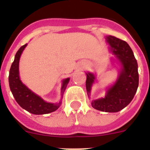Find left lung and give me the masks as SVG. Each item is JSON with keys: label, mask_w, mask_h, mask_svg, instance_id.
Masks as SVG:
<instances>
[{"label": "left lung", "mask_w": 150, "mask_h": 150, "mask_svg": "<svg viewBox=\"0 0 150 150\" xmlns=\"http://www.w3.org/2000/svg\"><path fill=\"white\" fill-rule=\"evenodd\" d=\"M107 42L110 46V51L115 55L121 64V70L116 83L110 87L104 98L91 101V106L98 110L116 112L128 106L137 92L139 84L138 66L133 51L124 40L107 36ZM95 76L91 73H86L87 94L90 95Z\"/></svg>", "instance_id": "1"}]
</instances>
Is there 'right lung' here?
<instances>
[{"label":"right lung","mask_w":150,"mask_h":150,"mask_svg":"<svg viewBox=\"0 0 150 150\" xmlns=\"http://www.w3.org/2000/svg\"><path fill=\"white\" fill-rule=\"evenodd\" d=\"M26 46L27 43L21 46L20 49L18 50L15 55V59L10 67V74H9V84L12 94L19 106L30 113L35 115H42L54 112L59 109V107L62 104V100L56 104L46 102L40 97L29 89L25 85H24L19 78V71H18L19 59ZM69 80L70 78H67L62 81V86L61 89L62 98L63 97L64 92L65 91Z\"/></svg>","instance_id":"obj_1"}]
</instances>
